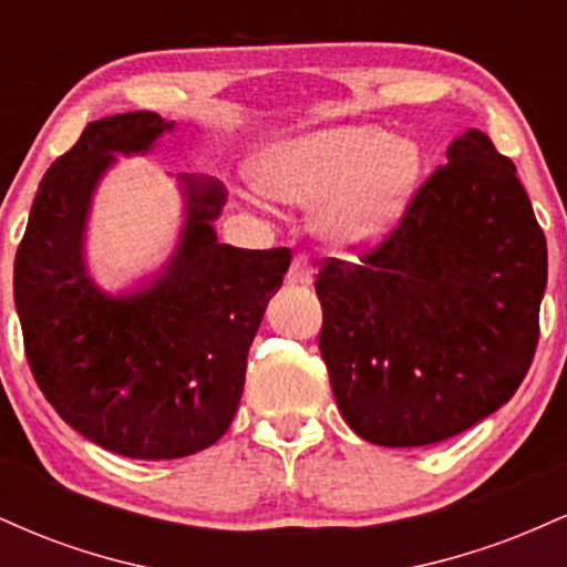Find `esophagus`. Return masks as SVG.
Masks as SVG:
<instances>
[{"label":"esophagus","instance_id":"1","mask_svg":"<svg viewBox=\"0 0 567 567\" xmlns=\"http://www.w3.org/2000/svg\"><path fill=\"white\" fill-rule=\"evenodd\" d=\"M311 277H315V269H311L309 256H306V252H296V258L290 261V269H288V277H285V282L309 285Z\"/></svg>","mask_w":567,"mask_h":567}]
</instances>
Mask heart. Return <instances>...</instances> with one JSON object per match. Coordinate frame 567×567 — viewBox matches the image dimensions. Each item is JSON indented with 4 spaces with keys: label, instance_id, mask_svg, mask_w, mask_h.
<instances>
[{
    "label": "heart",
    "instance_id": "b5f03b06",
    "mask_svg": "<svg viewBox=\"0 0 567 567\" xmlns=\"http://www.w3.org/2000/svg\"><path fill=\"white\" fill-rule=\"evenodd\" d=\"M421 173L419 146L373 125H341L301 135L264 154L256 181L269 197L315 205L333 245L381 243L405 210Z\"/></svg>",
    "mask_w": 567,
    "mask_h": 567
}]
</instances>
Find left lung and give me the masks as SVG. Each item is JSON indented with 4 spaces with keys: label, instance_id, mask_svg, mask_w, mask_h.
<instances>
[{
    "label": "left lung",
    "instance_id": "8db88e82",
    "mask_svg": "<svg viewBox=\"0 0 567 567\" xmlns=\"http://www.w3.org/2000/svg\"><path fill=\"white\" fill-rule=\"evenodd\" d=\"M320 351L338 410L383 447L434 445L512 400L538 343L546 237L480 130L447 146L360 264L324 258Z\"/></svg>",
    "mask_w": 567,
    "mask_h": 567
}]
</instances>
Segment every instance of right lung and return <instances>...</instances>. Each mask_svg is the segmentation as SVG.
<instances>
[{
  "mask_svg": "<svg viewBox=\"0 0 567 567\" xmlns=\"http://www.w3.org/2000/svg\"><path fill=\"white\" fill-rule=\"evenodd\" d=\"M175 122L154 112L90 122L39 184L16 252V309L31 373L71 429L106 451L171 461L218 442L237 413L247 351L288 247L218 243L224 186L181 175L186 224L165 269L109 296L84 266V224L114 154H146Z\"/></svg>",
  "mask_w": 567,
  "mask_h": 567,
  "instance_id": "1",
  "label": "right lung"
}]
</instances>
